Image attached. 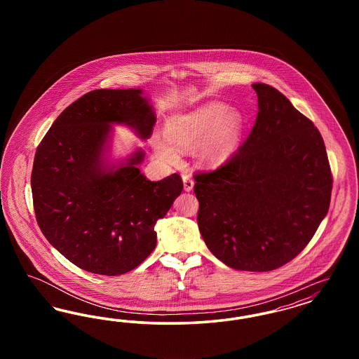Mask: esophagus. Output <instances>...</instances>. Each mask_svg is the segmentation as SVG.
I'll list each match as a JSON object with an SVG mask.
<instances>
[{"mask_svg": "<svg viewBox=\"0 0 359 359\" xmlns=\"http://www.w3.org/2000/svg\"><path fill=\"white\" fill-rule=\"evenodd\" d=\"M183 184H184V191H192V188H194V180L187 176V175H184L183 176Z\"/></svg>", "mask_w": 359, "mask_h": 359, "instance_id": "esophagus-1", "label": "esophagus"}]
</instances>
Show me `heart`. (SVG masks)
<instances>
[{
  "label": "heart",
  "instance_id": "1",
  "mask_svg": "<svg viewBox=\"0 0 359 359\" xmlns=\"http://www.w3.org/2000/svg\"><path fill=\"white\" fill-rule=\"evenodd\" d=\"M242 130L243 117L238 110H229L224 103H205L189 113L172 116L165 123L169 140L156 137L154 152L168 163H177L180 149L198 147L199 163L215 167L234 154Z\"/></svg>",
  "mask_w": 359,
  "mask_h": 359
}]
</instances>
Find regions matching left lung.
I'll return each instance as SVG.
<instances>
[{
    "mask_svg": "<svg viewBox=\"0 0 359 359\" xmlns=\"http://www.w3.org/2000/svg\"><path fill=\"white\" fill-rule=\"evenodd\" d=\"M258 114L218 170L195 175L198 226L237 271L268 272L297 256L330 207L332 176L319 130L278 90L255 83Z\"/></svg>",
    "mask_w": 359,
    "mask_h": 359,
    "instance_id": "1",
    "label": "left lung"
}]
</instances>
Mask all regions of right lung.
<instances>
[{
    "mask_svg": "<svg viewBox=\"0 0 359 359\" xmlns=\"http://www.w3.org/2000/svg\"><path fill=\"white\" fill-rule=\"evenodd\" d=\"M154 122L141 88L94 90L65 109L37 147L31 176L36 219L78 268L118 276L154 252V224L182 194V177L148 180L138 168L142 149L117 164L107 152L111 125H126L147 140Z\"/></svg>",
    "mask_w": 359,
    "mask_h": 359,
    "instance_id": "right-lung-1",
    "label": "right lung"
}]
</instances>
